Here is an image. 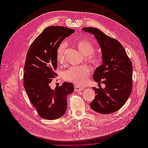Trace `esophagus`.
<instances>
[{
    "mask_svg": "<svg viewBox=\"0 0 148 148\" xmlns=\"http://www.w3.org/2000/svg\"><path fill=\"white\" fill-rule=\"evenodd\" d=\"M84 88L83 86H75V90L77 92L82 91L84 90Z\"/></svg>",
    "mask_w": 148,
    "mask_h": 148,
    "instance_id": "esophagus-1",
    "label": "esophagus"
}]
</instances>
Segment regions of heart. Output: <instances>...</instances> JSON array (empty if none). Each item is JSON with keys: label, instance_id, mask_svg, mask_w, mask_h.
I'll use <instances>...</instances> for the list:
<instances>
[{"label": "heart", "instance_id": "heart-1", "mask_svg": "<svg viewBox=\"0 0 148 148\" xmlns=\"http://www.w3.org/2000/svg\"><path fill=\"white\" fill-rule=\"evenodd\" d=\"M75 46L83 55L86 56V60L92 65L97 66L101 63V58L96 53H93L95 46L93 44L86 39H78L74 42ZM66 44H60L57 51V60L59 64H62L64 60ZM90 70L87 66L81 65L70 67L65 71L64 78L77 85H82L86 82Z\"/></svg>", "mask_w": 148, "mask_h": 148}]
</instances>
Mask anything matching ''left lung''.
I'll return each mask as SVG.
<instances>
[{"instance_id":"8db88e82","label":"left lung","mask_w":148,"mask_h":148,"mask_svg":"<svg viewBox=\"0 0 148 148\" xmlns=\"http://www.w3.org/2000/svg\"><path fill=\"white\" fill-rule=\"evenodd\" d=\"M85 33L93 34L101 49L102 64L93 74L95 82L106 84L104 88L93 87L96 96L91 108L97 113L109 114L119 110L126 102L132 91V62L117 39L99 29L83 28Z\"/></svg>"}]
</instances>
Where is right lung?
<instances>
[{
    "mask_svg": "<svg viewBox=\"0 0 148 148\" xmlns=\"http://www.w3.org/2000/svg\"><path fill=\"white\" fill-rule=\"evenodd\" d=\"M75 32L73 29L52 26L44 29L31 44L24 66V88L31 104L41 118L55 120L66 112L67 96L74 86L64 82L52 89L49 86L57 74V51L65 38Z\"/></svg>",
    "mask_w": 148,
    "mask_h": 148,
    "instance_id": "add662e5",
    "label": "right lung"
}]
</instances>
